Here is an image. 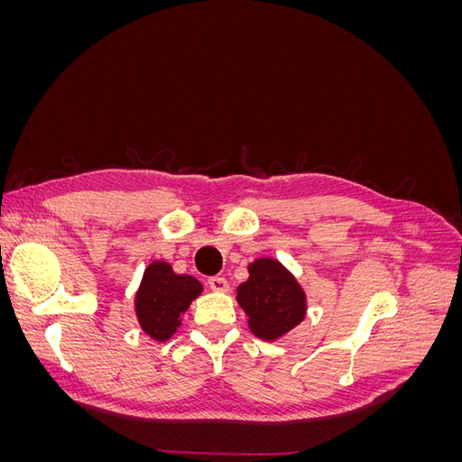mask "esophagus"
I'll list each match as a JSON object with an SVG mask.
<instances>
[{"mask_svg":"<svg viewBox=\"0 0 462 462\" xmlns=\"http://www.w3.org/2000/svg\"><path fill=\"white\" fill-rule=\"evenodd\" d=\"M208 285H209V289L212 291H217V292H223V291H227V279L226 277H219V275H216V277H209L208 279Z\"/></svg>","mask_w":462,"mask_h":462,"instance_id":"esophagus-1","label":"esophagus"}]
</instances>
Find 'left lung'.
I'll return each mask as SVG.
<instances>
[{
    "instance_id": "1",
    "label": "left lung",
    "mask_w": 462,
    "mask_h": 462,
    "mask_svg": "<svg viewBox=\"0 0 462 462\" xmlns=\"http://www.w3.org/2000/svg\"><path fill=\"white\" fill-rule=\"evenodd\" d=\"M236 302L248 328L262 341H275L306 316V292L285 265L273 258L248 263V279L236 287Z\"/></svg>"
}]
</instances>
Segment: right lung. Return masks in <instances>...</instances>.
I'll use <instances>...</instances> for the list:
<instances>
[{"label":"right lung","mask_w":462,"mask_h":462,"mask_svg":"<svg viewBox=\"0 0 462 462\" xmlns=\"http://www.w3.org/2000/svg\"><path fill=\"white\" fill-rule=\"evenodd\" d=\"M202 289L197 277L175 273L171 263L163 260L152 262L134 295V314L143 331L160 343L171 339L180 326V316L200 297Z\"/></svg>","instance_id":"1"}]
</instances>
